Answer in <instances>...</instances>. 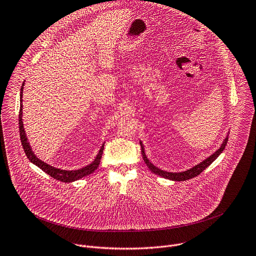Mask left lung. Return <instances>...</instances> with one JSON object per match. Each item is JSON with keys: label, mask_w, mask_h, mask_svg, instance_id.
Here are the masks:
<instances>
[{"label": "left lung", "mask_w": 256, "mask_h": 256, "mask_svg": "<svg viewBox=\"0 0 256 256\" xmlns=\"http://www.w3.org/2000/svg\"><path fill=\"white\" fill-rule=\"evenodd\" d=\"M228 136H226L222 144V146L214 152L210 156H208L206 160H204V162H202L200 164H196V166H194L192 168H190L186 172H164L158 168H156V166H154L146 158V154H144V146H142V142H140V146H142V158L146 162V164L148 166V168L156 174L158 176H160L162 178H168V180H174V182H184V180H190V178H194L196 176H198L200 174H202L208 166H210L218 158V156L224 152V150L226 148V146L228 144Z\"/></svg>", "instance_id": "8db88e82"}]
</instances>
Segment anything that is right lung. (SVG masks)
<instances>
[{"label":"right lung","mask_w":256,"mask_h":256,"mask_svg":"<svg viewBox=\"0 0 256 256\" xmlns=\"http://www.w3.org/2000/svg\"><path fill=\"white\" fill-rule=\"evenodd\" d=\"M24 82H22V88H20V112H18V128H20V142H22V146L24 148V152L26 154V156H28V160L30 162H32L34 164H36V166H38L42 170H44L46 174H48L50 176H52V178L62 182H72L74 180H78L80 178H82L86 176H88L90 174H92L98 166L100 162V158H102V154L104 152V144L102 146L96 158H94V160L80 170H62L60 168H56L52 166L46 164V162H44L42 160H38L34 154L32 150V148L30 146V144L28 142V138L26 136L24 130V124H22V90H24Z\"/></svg>","instance_id":"right-lung-1"}]
</instances>
